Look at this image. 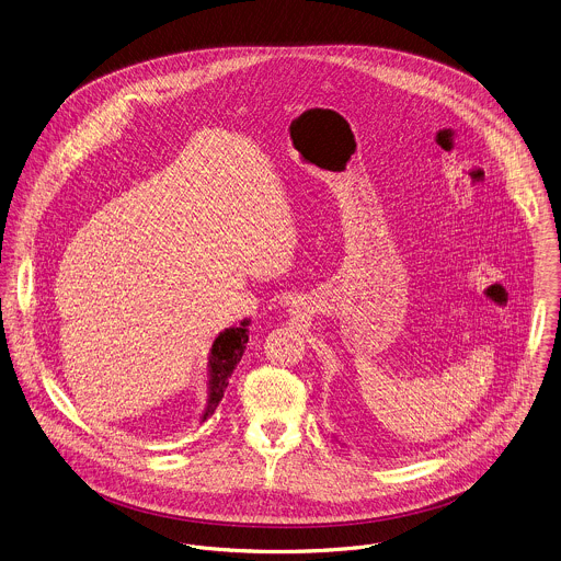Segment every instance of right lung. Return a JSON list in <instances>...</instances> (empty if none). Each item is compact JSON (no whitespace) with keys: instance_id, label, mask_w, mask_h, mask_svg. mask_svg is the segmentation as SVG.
Wrapping results in <instances>:
<instances>
[{"instance_id":"1","label":"right lung","mask_w":561,"mask_h":561,"mask_svg":"<svg viewBox=\"0 0 561 561\" xmlns=\"http://www.w3.org/2000/svg\"><path fill=\"white\" fill-rule=\"evenodd\" d=\"M249 325L251 321L242 319L238 325L224 330L213 342V348L208 355V401H206V410L199 416L202 423H206L215 414L217 405L224 399L229 377L247 348Z\"/></svg>"}]
</instances>
